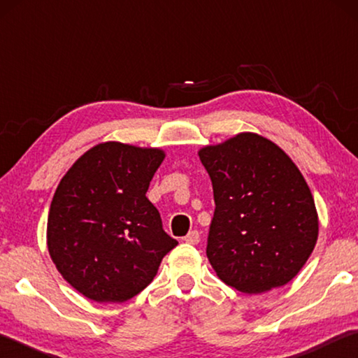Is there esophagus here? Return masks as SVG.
Returning <instances> with one entry per match:
<instances>
[{
	"instance_id": "1",
	"label": "esophagus",
	"mask_w": 358,
	"mask_h": 358,
	"mask_svg": "<svg viewBox=\"0 0 358 358\" xmlns=\"http://www.w3.org/2000/svg\"><path fill=\"white\" fill-rule=\"evenodd\" d=\"M183 240L186 241V243H189V245H197L199 241H201V235H199L197 230H191V232L187 234Z\"/></svg>"
}]
</instances>
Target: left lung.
Wrapping results in <instances>:
<instances>
[{
	"label": "left lung",
	"instance_id": "obj_1",
	"mask_svg": "<svg viewBox=\"0 0 358 358\" xmlns=\"http://www.w3.org/2000/svg\"><path fill=\"white\" fill-rule=\"evenodd\" d=\"M199 157L213 185L207 257L216 275L245 294L287 284L319 235L316 205L299 167L254 132L207 145Z\"/></svg>",
	"mask_w": 358,
	"mask_h": 358
}]
</instances>
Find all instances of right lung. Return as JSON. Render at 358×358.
Segmentation results:
<instances>
[{"instance_id": "1", "label": "right lung", "mask_w": 358, "mask_h": 358, "mask_svg": "<svg viewBox=\"0 0 358 358\" xmlns=\"http://www.w3.org/2000/svg\"><path fill=\"white\" fill-rule=\"evenodd\" d=\"M164 157L159 148L104 142L78 157L59 181L47 220L48 254L87 299H132L178 245L147 199Z\"/></svg>"}]
</instances>
